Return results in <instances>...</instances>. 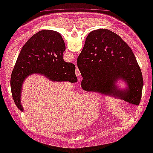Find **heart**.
<instances>
[{
    "instance_id": "b5f03b06",
    "label": "heart",
    "mask_w": 153,
    "mask_h": 153,
    "mask_svg": "<svg viewBox=\"0 0 153 153\" xmlns=\"http://www.w3.org/2000/svg\"><path fill=\"white\" fill-rule=\"evenodd\" d=\"M94 96H95V95H94Z\"/></svg>"
}]
</instances>
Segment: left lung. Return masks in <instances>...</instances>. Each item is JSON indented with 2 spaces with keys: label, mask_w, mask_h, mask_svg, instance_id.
Returning <instances> with one entry per match:
<instances>
[{
  "label": "left lung",
  "mask_w": 153,
  "mask_h": 153,
  "mask_svg": "<svg viewBox=\"0 0 153 153\" xmlns=\"http://www.w3.org/2000/svg\"><path fill=\"white\" fill-rule=\"evenodd\" d=\"M77 65L83 78V90H94L139 104L143 86L140 68L132 49L115 33L106 29L90 33ZM120 78L126 82L128 89L117 88L115 83Z\"/></svg>",
  "instance_id": "left-lung-1"
}]
</instances>
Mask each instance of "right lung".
Returning a JSON list of instances; mask_svg holds the SVG:
<instances>
[{"mask_svg": "<svg viewBox=\"0 0 153 153\" xmlns=\"http://www.w3.org/2000/svg\"><path fill=\"white\" fill-rule=\"evenodd\" d=\"M65 49L61 35L51 30H41L32 36L21 49L11 74L10 86L17 108L24 111L21 104L22 85L29 75L37 73L53 81L77 82L75 66L65 62Z\"/></svg>", "mask_w": 153, "mask_h": 153, "instance_id": "right-lung-1", "label": "right lung"}]
</instances>
